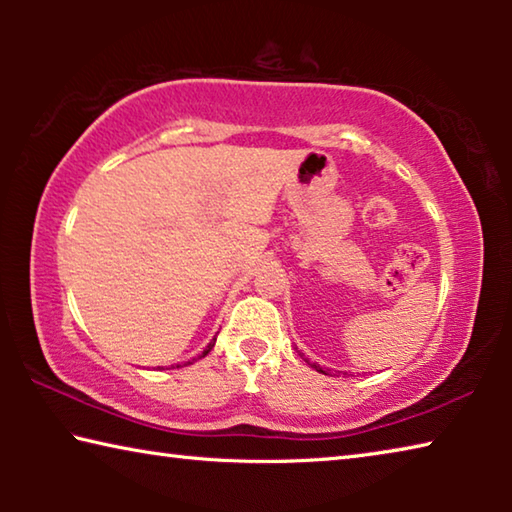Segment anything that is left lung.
<instances>
[{"label": "left lung", "mask_w": 512, "mask_h": 512, "mask_svg": "<svg viewBox=\"0 0 512 512\" xmlns=\"http://www.w3.org/2000/svg\"><path fill=\"white\" fill-rule=\"evenodd\" d=\"M316 370H318V372H325V370H320V368H318V366H316ZM325 375H327V372H325Z\"/></svg>", "instance_id": "left-lung-1"}]
</instances>
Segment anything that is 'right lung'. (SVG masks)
<instances>
[{
	"label": "right lung",
	"instance_id": "obj_1",
	"mask_svg": "<svg viewBox=\"0 0 512 512\" xmlns=\"http://www.w3.org/2000/svg\"><path fill=\"white\" fill-rule=\"evenodd\" d=\"M214 343H216V339H214V341H212V343H210V345H207V350H205V352H203V357H205V354H207V352H210V350H212V348H214ZM187 363H189V361H187Z\"/></svg>",
	"mask_w": 512,
	"mask_h": 512
}]
</instances>
